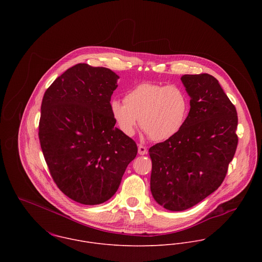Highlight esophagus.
<instances>
[{
	"mask_svg": "<svg viewBox=\"0 0 262 262\" xmlns=\"http://www.w3.org/2000/svg\"><path fill=\"white\" fill-rule=\"evenodd\" d=\"M138 153H139L140 155H145V154L147 153L146 147L143 146V145H141V144H139V145H138Z\"/></svg>",
	"mask_w": 262,
	"mask_h": 262,
	"instance_id": "esophagus-1",
	"label": "esophagus"
}]
</instances>
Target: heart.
Here are the masks:
<instances>
[{"mask_svg": "<svg viewBox=\"0 0 262 262\" xmlns=\"http://www.w3.org/2000/svg\"><path fill=\"white\" fill-rule=\"evenodd\" d=\"M124 101L110 103L118 128L132 136L140 119V126L154 141L173 137L184 126L188 112L187 96L177 85L143 82L131 90Z\"/></svg>", "mask_w": 262, "mask_h": 262, "instance_id": "1", "label": "heart"}]
</instances>
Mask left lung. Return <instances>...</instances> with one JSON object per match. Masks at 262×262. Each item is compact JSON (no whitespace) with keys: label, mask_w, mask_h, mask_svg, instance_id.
Masks as SVG:
<instances>
[{"label":"left lung","mask_w":262,"mask_h":262,"mask_svg":"<svg viewBox=\"0 0 262 262\" xmlns=\"http://www.w3.org/2000/svg\"><path fill=\"white\" fill-rule=\"evenodd\" d=\"M190 98L182 129L150 147V190L171 212L189 209L224 181L238 137L237 112L219 81L208 74L181 77Z\"/></svg>","instance_id":"obj_1"}]
</instances>
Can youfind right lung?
I'll return each instance as SVG.
<instances>
[{"instance_id": "add662e5", "label": "right lung", "mask_w": 262, "mask_h": 262, "mask_svg": "<svg viewBox=\"0 0 262 262\" xmlns=\"http://www.w3.org/2000/svg\"><path fill=\"white\" fill-rule=\"evenodd\" d=\"M118 79L109 69L78 63L43 96L41 149L58 188L79 204L110 200L137 155L136 143L115 127L110 111Z\"/></svg>"}]
</instances>
